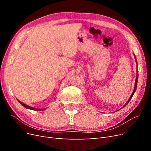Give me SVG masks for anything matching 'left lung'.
<instances>
[{
  "label": "left lung",
  "instance_id": "left-lung-1",
  "mask_svg": "<svg viewBox=\"0 0 151 151\" xmlns=\"http://www.w3.org/2000/svg\"><path fill=\"white\" fill-rule=\"evenodd\" d=\"M134 57H135V62H136V63H137V67H138V65H137V58H136V57H135V55H134ZM138 77H139V74H138V68H137V76H136V79H135V86H134V91H133V92H132V94H131V96H130V98H129V100H128L127 101V102L123 105V107H122V108H123V107H125L126 105L129 103V102L131 100V99H132V96H133V95L134 94V93H135V91H136V89H137V82H138ZM122 109V108H121Z\"/></svg>",
  "mask_w": 151,
  "mask_h": 151
}]
</instances>
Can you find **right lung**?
<instances>
[{"instance_id":"add662e5","label":"right lung","mask_w":151,"mask_h":151,"mask_svg":"<svg viewBox=\"0 0 151 151\" xmlns=\"http://www.w3.org/2000/svg\"><path fill=\"white\" fill-rule=\"evenodd\" d=\"M17 101H19V103L21 104H22V106H23L24 108H27V109H32V110H36V111H44L45 109H47V108H44L40 109V108H34V107H31V106H28V105H27V104H24V103H22L21 101H19V100H18V99H17Z\"/></svg>"}]
</instances>
